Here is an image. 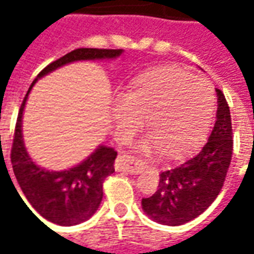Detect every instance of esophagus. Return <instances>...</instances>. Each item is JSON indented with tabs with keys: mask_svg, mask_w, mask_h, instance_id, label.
I'll return each mask as SVG.
<instances>
[{
	"mask_svg": "<svg viewBox=\"0 0 254 254\" xmlns=\"http://www.w3.org/2000/svg\"><path fill=\"white\" fill-rule=\"evenodd\" d=\"M120 171H127L129 174H140L143 171V163L137 157L134 156H122L118 161Z\"/></svg>",
	"mask_w": 254,
	"mask_h": 254,
	"instance_id": "1",
	"label": "esophagus"
}]
</instances>
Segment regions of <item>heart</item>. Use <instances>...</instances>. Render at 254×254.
I'll return each instance as SVG.
<instances>
[{"label":"heart","mask_w":254,"mask_h":254,"mask_svg":"<svg viewBox=\"0 0 254 254\" xmlns=\"http://www.w3.org/2000/svg\"><path fill=\"white\" fill-rule=\"evenodd\" d=\"M215 91L207 79L185 69L161 66L141 73L111 101L117 139L127 143L143 127L151 136L140 149L161 150L178 157L193 150L204 137L213 118Z\"/></svg>","instance_id":"1"}]
</instances>
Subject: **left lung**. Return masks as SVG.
I'll return each mask as SVG.
<instances>
[{
    "label": "left lung",
    "mask_w": 254,
    "mask_h": 254,
    "mask_svg": "<svg viewBox=\"0 0 254 254\" xmlns=\"http://www.w3.org/2000/svg\"><path fill=\"white\" fill-rule=\"evenodd\" d=\"M217 121L204 146L160 174L157 192L141 199L144 213L164 225H182L208 208L221 192L232 160L234 139L225 96L217 89Z\"/></svg>",
    "instance_id": "1"
}]
</instances>
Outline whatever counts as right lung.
<instances>
[{"mask_svg":"<svg viewBox=\"0 0 254 254\" xmlns=\"http://www.w3.org/2000/svg\"><path fill=\"white\" fill-rule=\"evenodd\" d=\"M121 54V48H76L43 69L22 101L11 149L12 168L26 199L47 221L69 227L89 220L96 213L103 199V184L105 178L110 177L115 171L114 161L117 158V151L111 147L100 146L83 163L73 168L61 172L40 168L29 157L22 139V114L27 94L39 77L47 75L65 64L80 60L117 58Z\"/></svg>","mask_w":254,"mask_h":254,"instance_id":"1","label":"right lung"}]
</instances>
